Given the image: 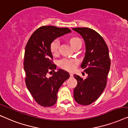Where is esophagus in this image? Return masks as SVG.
Returning <instances> with one entry per match:
<instances>
[{"instance_id":"obj_1","label":"esophagus","mask_w":128,"mask_h":128,"mask_svg":"<svg viewBox=\"0 0 128 128\" xmlns=\"http://www.w3.org/2000/svg\"><path fill=\"white\" fill-rule=\"evenodd\" d=\"M70 76L71 77H72V76H73V74H72V72H70Z\"/></svg>"}]
</instances>
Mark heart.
I'll use <instances>...</instances> for the list:
<instances>
[{
	"label": "heart",
	"mask_w": 128,
	"mask_h": 128,
	"mask_svg": "<svg viewBox=\"0 0 128 128\" xmlns=\"http://www.w3.org/2000/svg\"><path fill=\"white\" fill-rule=\"evenodd\" d=\"M69 42L73 48L81 46V40L76 37H71L69 39ZM60 42L58 39H55L50 44V51L52 55L56 56L58 52ZM78 63V60L75 58H64L59 61V65L62 68L68 71H72L76 68Z\"/></svg>",
	"instance_id": "b5f03b06"
}]
</instances>
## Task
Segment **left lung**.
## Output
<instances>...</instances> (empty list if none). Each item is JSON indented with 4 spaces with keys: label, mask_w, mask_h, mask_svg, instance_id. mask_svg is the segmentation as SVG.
<instances>
[{
    "label": "left lung",
    "mask_w": 128,
    "mask_h": 128,
    "mask_svg": "<svg viewBox=\"0 0 128 128\" xmlns=\"http://www.w3.org/2000/svg\"><path fill=\"white\" fill-rule=\"evenodd\" d=\"M84 38L86 52L81 67L88 74L86 79L74 75L77 86L74 90V100L82 105H88L96 101L106 86L110 60L108 47L102 37L88 27L73 28Z\"/></svg>",
    "instance_id": "1"
}]
</instances>
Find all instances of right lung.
<instances>
[{"label":"right lung","mask_w":128,"mask_h":128,"mask_svg":"<svg viewBox=\"0 0 128 128\" xmlns=\"http://www.w3.org/2000/svg\"><path fill=\"white\" fill-rule=\"evenodd\" d=\"M71 32L67 27L43 26L32 34L26 46L23 62L25 82L36 102L42 106L55 104L59 88L70 77L68 72L63 70L54 71L56 65L52 60L50 47L54 39ZM47 74L53 76L48 78Z\"/></svg>","instance_id":"1"}]
</instances>
